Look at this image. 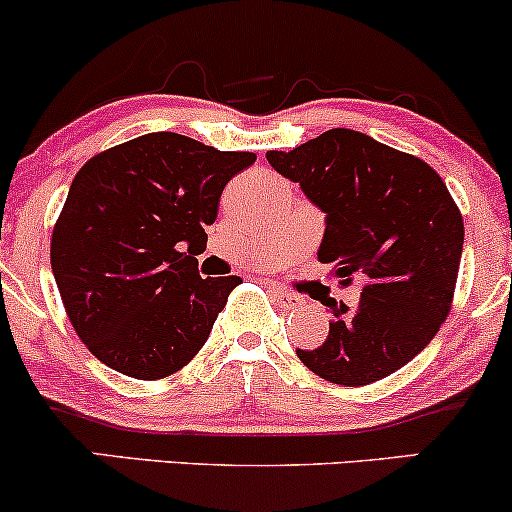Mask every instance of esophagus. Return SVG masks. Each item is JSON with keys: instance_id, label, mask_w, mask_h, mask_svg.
<instances>
[{"instance_id": "esophagus-1", "label": "esophagus", "mask_w": 512, "mask_h": 512, "mask_svg": "<svg viewBox=\"0 0 512 512\" xmlns=\"http://www.w3.org/2000/svg\"><path fill=\"white\" fill-rule=\"evenodd\" d=\"M272 293H274L276 303H279L281 308H286V310H301L303 303H305L303 298L298 296V293H291V291L281 289V286H272Z\"/></svg>"}]
</instances>
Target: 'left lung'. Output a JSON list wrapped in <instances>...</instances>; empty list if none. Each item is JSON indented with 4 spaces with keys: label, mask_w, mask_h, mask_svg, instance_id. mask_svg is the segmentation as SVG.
Listing matches in <instances>:
<instances>
[{
    "label": "left lung",
    "mask_w": 512,
    "mask_h": 512,
    "mask_svg": "<svg viewBox=\"0 0 512 512\" xmlns=\"http://www.w3.org/2000/svg\"><path fill=\"white\" fill-rule=\"evenodd\" d=\"M276 173L325 211L317 260L349 286L366 279L354 310L325 298L330 334L296 349L330 383L358 387L424 351L450 313L464 223L440 175L421 158L354 129H330L293 151H267Z\"/></svg>",
    "instance_id": "8db88e82"
}]
</instances>
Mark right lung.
<instances>
[{
    "label": "right lung",
    "mask_w": 512,
    "mask_h": 512,
    "mask_svg": "<svg viewBox=\"0 0 512 512\" xmlns=\"http://www.w3.org/2000/svg\"><path fill=\"white\" fill-rule=\"evenodd\" d=\"M175 132L96 154L69 187L50 264L69 322L98 361L158 380L195 358L240 276H207L199 252L226 182L255 163Z\"/></svg>",
    "instance_id": "1"
}]
</instances>
